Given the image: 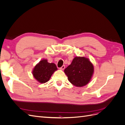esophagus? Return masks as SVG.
Masks as SVG:
<instances>
[{
	"label": "esophagus",
	"mask_w": 125,
	"mask_h": 125,
	"mask_svg": "<svg viewBox=\"0 0 125 125\" xmlns=\"http://www.w3.org/2000/svg\"><path fill=\"white\" fill-rule=\"evenodd\" d=\"M65 66H64V65H63L62 67L59 68V69H60V70H63L64 69H65Z\"/></svg>",
	"instance_id": "1"
}]
</instances>
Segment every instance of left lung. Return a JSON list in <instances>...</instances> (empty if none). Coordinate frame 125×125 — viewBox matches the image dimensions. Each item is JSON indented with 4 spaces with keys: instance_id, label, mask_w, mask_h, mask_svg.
I'll use <instances>...</instances> for the list:
<instances>
[{
    "instance_id": "8db88e82",
    "label": "left lung",
    "mask_w": 125,
    "mask_h": 125,
    "mask_svg": "<svg viewBox=\"0 0 125 125\" xmlns=\"http://www.w3.org/2000/svg\"><path fill=\"white\" fill-rule=\"evenodd\" d=\"M64 73L72 84L82 87L88 84L94 73V66L89 58L83 56H77L73 59Z\"/></svg>"
}]
</instances>
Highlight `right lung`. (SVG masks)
<instances>
[{"label": "right lung", "mask_w": 125, "mask_h": 125, "mask_svg": "<svg viewBox=\"0 0 125 125\" xmlns=\"http://www.w3.org/2000/svg\"><path fill=\"white\" fill-rule=\"evenodd\" d=\"M57 68L54 63H50L47 59H42L34 67L32 74L40 83H45L50 79Z\"/></svg>", "instance_id": "right-lung-1"}]
</instances>
